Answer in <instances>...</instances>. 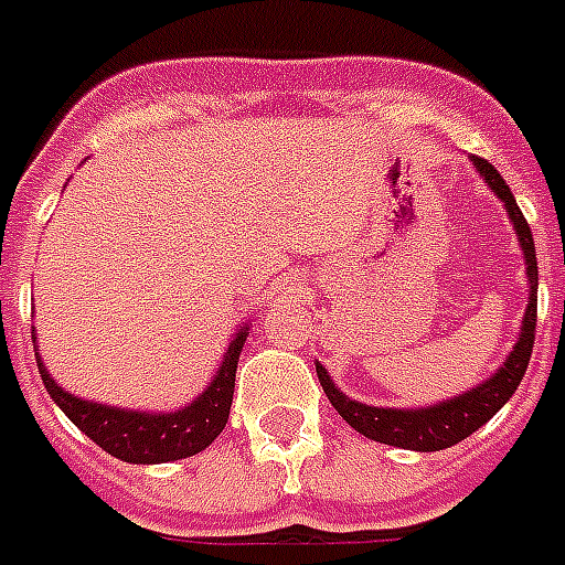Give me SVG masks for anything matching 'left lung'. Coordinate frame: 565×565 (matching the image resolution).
Returning <instances> with one entry per match:
<instances>
[{"instance_id": "obj_1", "label": "left lung", "mask_w": 565, "mask_h": 565, "mask_svg": "<svg viewBox=\"0 0 565 565\" xmlns=\"http://www.w3.org/2000/svg\"><path fill=\"white\" fill-rule=\"evenodd\" d=\"M473 164L479 168V173L484 177L493 194L505 203L508 214H511L513 226H516V235H520V246L525 252V264H529V281H531V305L525 310V322H522V333L516 348L511 351L508 362L502 369L488 380L476 386L473 392L461 394L456 401L438 403V406H429V409H377V406H365V403H356L351 397L339 392L333 383H330L328 371L316 362V374H319V383H322L328 401L333 403V409L345 417L348 424L354 426L356 433H362L371 441L392 444V447L403 449H420V452H435V449H447L452 444L465 441L467 435H473L481 424H488L490 417L497 415L511 394L516 392V386L525 377V369H529L531 351H534V328H536V255H534V237H531L529 220L520 211L516 200H513L511 188L493 164L481 156H473Z\"/></svg>"}]
</instances>
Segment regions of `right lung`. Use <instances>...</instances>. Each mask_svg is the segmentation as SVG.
Here are the masks:
<instances>
[{"label":"right lung","mask_w":565,"mask_h":565,"mask_svg":"<svg viewBox=\"0 0 565 565\" xmlns=\"http://www.w3.org/2000/svg\"><path fill=\"white\" fill-rule=\"evenodd\" d=\"M243 342H246V328L232 339L214 383L188 409L171 412V415L124 412L113 409V406H100V403L81 401L75 394L63 392L49 377L43 362L36 360V365H40V377H43L45 392L52 394V401L100 449H107L109 456L130 461V465H162V461H177V458L203 452L223 433L228 409H232L237 356L243 351Z\"/></svg>","instance_id":"right-lung-1"}]
</instances>
